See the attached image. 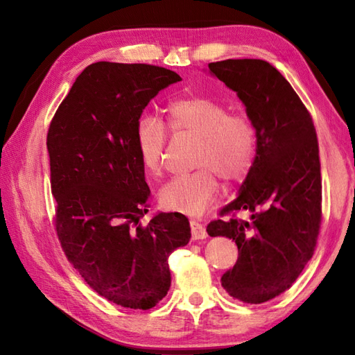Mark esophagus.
<instances>
[{
  "label": "esophagus",
  "mask_w": 355,
  "mask_h": 355,
  "mask_svg": "<svg viewBox=\"0 0 355 355\" xmlns=\"http://www.w3.org/2000/svg\"><path fill=\"white\" fill-rule=\"evenodd\" d=\"M191 230H192V239L197 241V239H205L207 238V232L205 229V225L198 221H191Z\"/></svg>",
  "instance_id": "esophagus-1"
}]
</instances>
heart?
Instances as JSON below:
<instances>
[{
  "label": "heart",
  "mask_w": 355,
  "mask_h": 355,
  "mask_svg": "<svg viewBox=\"0 0 355 355\" xmlns=\"http://www.w3.org/2000/svg\"><path fill=\"white\" fill-rule=\"evenodd\" d=\"M169 128L175 135H192L198 143L193 166L187 175L172 178L160 191L166 210L200 215L212 202L221 178L227 184L244 182L250 173L258 149V131L245 112L230 111L229 105L205 94H187L168 105ZM168 128L160 119L143 116L135 126L141 166L150 175L163 171Z\"/></svg>",
  "instance_id": "1"
}]
</instances>
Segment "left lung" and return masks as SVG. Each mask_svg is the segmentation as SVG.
Segmentation results:
<instances>
[{"mask_svg":"<svg viewBox=\"0 0 355 355\" xmlns=\"http://www.w3.org/2000/svg\"><path fill=\"white\" fill-rule=\"evenodd\" d=\"M210 73L245 105L258 131V149L238 197L210 236L230 238L238 261L221 285L233 299L263 304L288 290L313 258L322 223L318 134L290 82L261 59L210 62ZM245 209L251 218L237 216Z\"/></svg>","mask_w":355,"mask_h":355,"instance_id":"1","label":"left lung"}]
</instances>
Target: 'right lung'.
Masks as SVG:
<instances>
[{
	"mask_svg": "<svg viewBox=\"0 0 355 355\" xmlns=\"http://www.w3.org/2000/svg\"><path fill=\"white\" fill-rule=\"evenodd\" d=\"M175 71L149 64L88 65L59 105L47 134L55 230L62 250L102 297L149 310L171 286L169 254L191 239L182 214L149 207L135 126Z\"/></svg>",
	"mask_w": 355,
	"mask_h": 355,
	"instance_id": "obj_1",
	"label": "right lung"
}]
</instances>
